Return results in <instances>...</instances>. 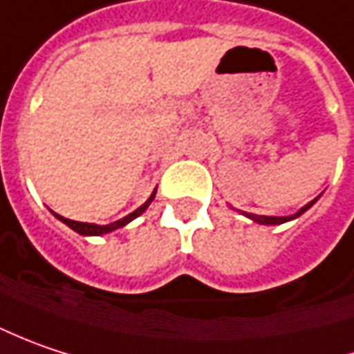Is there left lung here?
Here are the masks:
<instances>
[{"label":"left lung","mask_w":354,"mask_h":354,"mask_svg":"<svg viewBox=\"0 0 354 354\" xmlns=\"http://www.w3.org/2000/svg\"><path fill=\"white\" fill-rule=\"evenodd\" d=\"M319 197H321V195H319ZM319 197H315V199H313V201H309V203L305 205V207H301V209H299L297 213H292V215H285V217L255 215V213H245V211H239V213H241V215H245V217H249L251 221L259 223V225H283V223H287V221H295V219H297V217H301V215H303L305 211H309L310 207H313V205L319 201ZM231 209H233V207H231Z\"/></svg>","instance_id":"8db88e82"}]
</instances>
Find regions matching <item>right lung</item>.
Returning <instances> with one entry per match:
<instances>
[{
    "mask_svg": "<svg viewBox=\"0 0 354 354\" xmlns=\"http://www.w3.org/2000/svg\"><path fill=\"white\" fill-rule=\"evenodd\" d=\"M155 193H157V189L151 193V197L145 201V203L141 205V207H137L133 213L129 215H125L123 219H119V221L109 223V225H97V223H81V221H71V219H65L62 215H57V213H53L55 215V219H59L62 223H65L69 229H73L75 233H80L83 237H99V235H105V233H111V231H115V229H121V227H125L127 223H131L133 219H137L139 215H143L145 211H147V207L151 205V201L155 199Z\"/></svg>",
    "mask_w": 354,
    "mask_h": 354,
    "instance_id": "obj_1",
    "label": "right lung"
}]
</instances>
